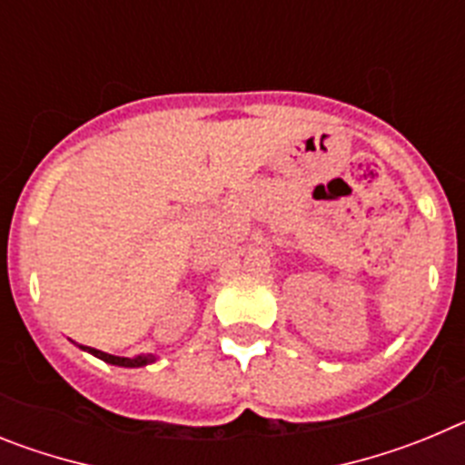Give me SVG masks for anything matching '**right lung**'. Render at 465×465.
<instances>
[{"label":"right lung","mask_w":465,"mask_h":465,"mask_svg":"<svg viewBox=\"0 0 465 465\" xmlns=\"http://www.w3.org/2000/svg\"><path fill=\"white\" fill-rule=\"evenodd\" d=\"M90 354H94L97 359L106 361L111 365H123V368H139V365H146L153 361V356H133V359H125V356H114V354H106V351H100V349H93V347H85Z\"/></svg>","instance_id":"right-lung-1"}]
</instances>
